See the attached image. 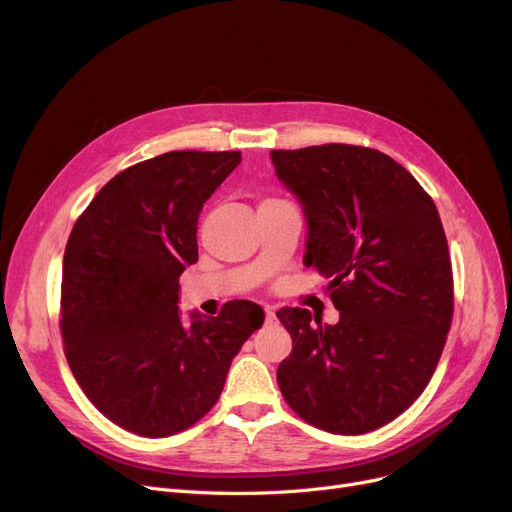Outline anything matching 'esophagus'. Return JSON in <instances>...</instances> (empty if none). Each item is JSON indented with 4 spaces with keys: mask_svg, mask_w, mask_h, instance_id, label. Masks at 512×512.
Segmentation results:
<instances>
[{
    "mask_svg": "<svg viewBox=\"0 0 512 512\" xmlns=\"http://www.w3.org/2000/svg\"><path fill=\"white\" fill-rule=\"evenodd\" d=\"M276 321H278L276 313L272 309H265V324H276Z\"/></svg>",
    "mask_w": 512,
    "mask_h": 512,
    "instance_id": "34e87169",
    "label": "esophagus"
}]
</instances>
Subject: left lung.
<instances>
[{"label": "left lung", "instance_id": "1", "mask_svg": "<svg viewBox=\"0 0 512 512\" xmlns=\"http://www.w3.org/2000/svg\"><path fill=\"white\" fill-rule=\"evenodd\" d=\"M278 180L303 207V263L328 278L340 311L276 315L292 338L278 365L290 409L332 434H365L432 380L452 319V267L440 213L392 157L355 145L272 151Z\"/></svg>", "mask_w": 512, "mask_h": 512}]
</instances>
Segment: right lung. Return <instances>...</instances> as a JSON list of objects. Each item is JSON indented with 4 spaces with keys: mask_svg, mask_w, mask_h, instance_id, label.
I'll return each mask as SVG.
<instances>
[{
    "mask_svg": "<svg viewBox=\"0 0 512 512\" xmlns=\"http://www.w3.org/2000/svg\"><path fill=\"white\" fill-rule=\"evenodd\" d=\"M240 151H170L126 168L76 220L62 265V338L78 386L110 421L164 438L218 402L240 346L263 326L251 301L182 321L178 278L199 259L205 201Z\"/></svg>",
    "mask_w": 512,
    "mask_h": 512,
    "instance_id": "1",
    "label": "right lung"
}]
</instances>
